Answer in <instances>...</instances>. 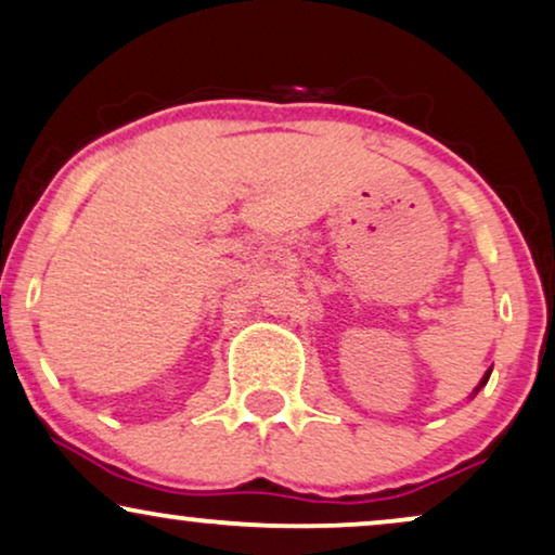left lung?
Wrapping results in <instances>:
<instances>
[{"label": "left lung", "mask_w": 555, "mask_h": 555, "mask_svg": "<svg viewBox=\"0 0 555 555\" xmlns=\"http://www.w3.org/2000/svg\"><path fill=\"white\" fill-rule=\"evenodd\" d=\"M489 376H492V369H489V371H487V374H483V376H481V382H479V387H476V389H474V391H472V397H476V395H479V389H481V387H487V382H489Z\"/></svg>", "instance_id": "obj_1"}]
</instances>
